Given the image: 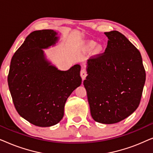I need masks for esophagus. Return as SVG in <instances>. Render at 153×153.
Wrapping results in <instances>:
<instances>
[{
    "label": "esophagus",
    "mask_w": 153,
    "mask_h": 153,
    "mask_svg": "<svg viewBox=\"0 0 153 153\" xmlns=\"http://www.w3.org/2000/svg\"><path fill=\"white\" fill-rule=\"evenodd\" d=\"M80 74H81V78H82L83 80H84V79H85V77H86V76H87L86 70H84V69H82V70H81Z\"/></svg>",
    "instance_id": "1"
}]
</instances>
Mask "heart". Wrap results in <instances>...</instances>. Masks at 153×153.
<instances>
[{
    "mask_svg": "<svg viewBox=\"0 0 153 153\" xmlns=\"http://www.w3.org/2000/svg\"><path fill=\"white\" fill-rule=\"evenodd\" d=\"M90 46H91V47H94V46H95V43H91V45H90Z\"/></svg>",
    "mask_w": 153,
    "mask_h": 153,
    "instance_id": "obj_1",
    "label": "heart"
}]
</instances>
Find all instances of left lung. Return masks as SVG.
<instances>
[{"label":"left lung","instance_id":"1","mask_svg":"<svg viewBox=\"0 0 153 153\" xmlns=\"http://www.w3.org/2000/svg\"><path fill=\"white\" fill-rule=\"evenodd\" d=\"M104 53L88 60L83 85L91 114L96 122L114 124L137 109L146 81V72L139 50L122 33H105Z\"/></svg>","mask_w":153,"mask_h":153}]
</instances>
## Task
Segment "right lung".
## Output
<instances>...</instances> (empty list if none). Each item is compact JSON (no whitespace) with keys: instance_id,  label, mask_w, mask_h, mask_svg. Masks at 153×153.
<instances>
[{"instance_id":"1","label":"right lung","mask_w":153,"mask_h":153,"mask_svg":"<svg viewBox=\"0 0 153 153\" xmlns=\"http://www.w3.org/2000/svg\"><path fill=\"white\" fill-rule=\"evenodd\" d=\"M56 31H33L12 56L7 82L18 114L31 124L50 127L64 115L66 100L81 84V66L58 70L45 59L44 51L58 40Z\"/></svg>"}]
</instances>
